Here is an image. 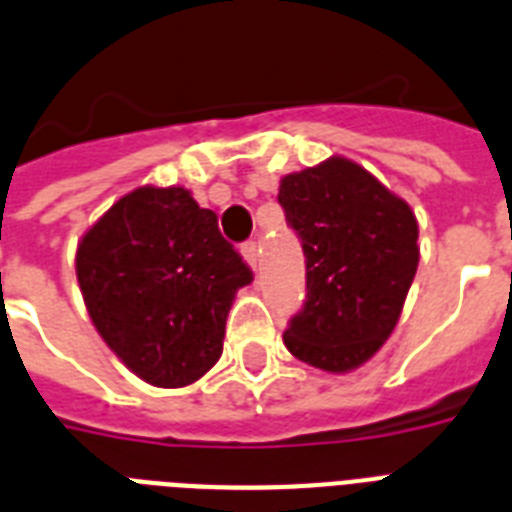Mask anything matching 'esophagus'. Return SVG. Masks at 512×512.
<instances>
[{"mask_svg": "<svg viewBox=\"0 0 512 512\" xmlns=\"http://www.w3.org/2000/svg\"><path fill=\"white\" fill-rule=\"evenodd\" d=\"M242 257H244V263H247L249 268L257 270V260H260V249H257L255 242L242 244Z\"/></svg>", "mask_w": 512, "mask_h": 512, "instance_id": "1", "label": "esophagus"}]
</instances>
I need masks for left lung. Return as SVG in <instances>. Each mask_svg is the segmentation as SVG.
Masks as SVG:
<instances>
[{"mask_svg": "<svg viewBox=\"0 0 512 512\" xmlns=\"http://www.w3.org/2000/svg\"><path fill=\"white\" fill-rule=\"evenodd\" d=\"M278 202L307 268L305 307L284 331L286 350L321 371H355L400 321L421 257L415 213L339 155L281 178Z\"/></svg>", "mask_w": 512, "mask_h": 512, "instance_id": "obj_1", "label": "left lung"}]
</instances>
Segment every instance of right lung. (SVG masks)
Wrapping results in <instances>:
<instances>
[{
    "instance_id": "1",
    "label": "right lung",
    "mask_w": 512,
    "mask_h": 512,
    "mask_svg": "<svg viewBox=\"0 0 512 512\" xmlns=\"http://www.w3.org/2000/svg\"><path fill=\"white\" fill-rule=\"evenodd\" d=\"M76 276L91 323L128 371L178 389L218 363L252 270L189 189L139 186L81 236Z\"/></svg>"
}]
</instances>
